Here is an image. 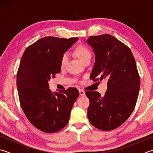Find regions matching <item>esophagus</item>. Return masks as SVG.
Instances as JSON below:
<instances>
[{"label":"esophagus","instance_id":"1","mask_svg":"<svg viewBox=\"0 0 153 153\" xmlns=\"http://www.w3.org/2000/svg\"><path fill=\"white\" fill-rule=\"evenodd\" d=\"M79 95H81V96H84L85 95V91L82 90V89H79Z\"/></svg>","mask_w":153,"mask_h":153}]
</instances>
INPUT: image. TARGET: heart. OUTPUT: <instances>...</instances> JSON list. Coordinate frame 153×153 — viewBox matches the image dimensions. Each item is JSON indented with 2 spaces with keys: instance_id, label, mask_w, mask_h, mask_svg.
Instances as JSON below:
<instances>
[{
  "instance_id": "1",
  "label": "heart",
  "mask_w": 153,
  "mask_h": 153,
  "mask_svg": "<svg viewBox=\"0 0 153 153\" xmlns=\"http://www.w3.org/2000/svg\"><path fill=\"white\" fill-rule=\"evenodd\" d=\"M75 53L78 58L82 60V62L85 61L86 59L91 58V52L90 51L88 50V48L85 46L83 45H79V46H77L76 50H75ZM68 59V56L67 53H64V55L62 56L61 58V66L64 67Z\"/></svg>"
}]
</instances>
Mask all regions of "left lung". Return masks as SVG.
<instances>
[{"mask_svg": "<svg viewBox=\"0 0 153 153\" xmlns=\"http://www.w3.org/2000/svg\"><path fill=\"white\" fill-rule=\"evenodd\" d=\"M86 42L95 54L91 78L107 81L103 97L97 91L85 92L89 121L100 130L115 129L131 115L138 98L140 77L135 59L126 45L109 34L90 36Z\"/></svg>", "mask_w": 153, "mask_h": 153, "instance_id": "1", "label": "left lung"}]
</instances>
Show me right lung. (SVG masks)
I'll return each instance as SVG.
<instances>
[{"mask_svg":"<svg viewBox=\"0 0 153 153\" xmlns=\"http://www.w3.org/2000/svg\"><path fill=\"white\" fill-rule=\"evenodd\" d=\"M77 40L41 38L27 48L21 59L16 78L20 105L29 121L43 132L64 128L79 96L75 88L52 92L48 84L51 77L60 72L62 56Z\"/></svg>","mask_w":153,"mask_h":153,"instance_id":"right-lung-1","label":"right lung"}]
</instances>
